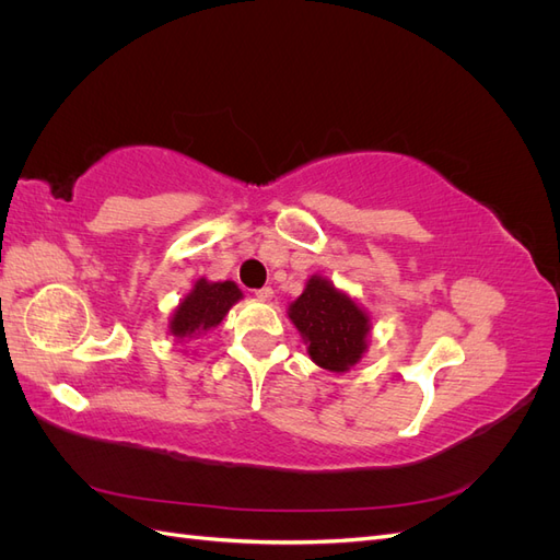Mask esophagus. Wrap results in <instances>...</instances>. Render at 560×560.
I'll return each instance as SVG.
<instances>
[{"label":"esophagus","mask_w":560,"mask_h":560,"mask_svg":"<svg viewBox=\"0 0 560 560\" xmlns=\"http://www.w3.org/2000/svg\"><path fill=\"white\" fill-rule=\"evenodd\" d=\"M254 294H257L259 301H270V299H273V290H270V287H261V290H257Z\"/></svg>","instance_id":"1"}]
</instances>
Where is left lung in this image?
Masks as SVG:
<instances>
[{
    "label": "left lung",
    "instance_id": "obj_1",
    "mask_svg": "<svg viewBox=\"0 0 560 560\" xmlns=\"http://www.w3.org/2000/svg\"><path fill=\"white\" fill-rule=\"evenodd\" d=\"M290 319L306 341L311 360L334 374H343L366 352L369 315L327 278L313 276L306 282L290 306Z\"/></svg>",
    "mask_w": 560,
    "mask_h": 560
}]
</instances>
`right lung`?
Here are the masks:
<instances>
[{"mask_svg": "<svg viewBox=\"0 0 560 560\" xmlns=\"http://www.w3.org/2000/svg\"><path fill=\"white\" fill-rule=\"evenodd\" d=\"M241 299L243 292L235 282H208L206 278H200L194 284V290L175 308L171 319V334L177 341L198 338L200 334L214 329L226 317L233 303H238Z\"/></svg>", "mask_w": 560, "mask_h": 560, "instance_id": "obj_1", "label": "right lung"}]
</instances>
